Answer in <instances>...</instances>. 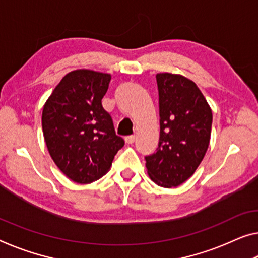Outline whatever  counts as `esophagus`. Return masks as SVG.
Returning a JSON list of instances; mask_svg holds the SVG:
<instances>
[{"instance_id":"obj_1","label":"esophagus","mask_w":258,"mask_h":258,"mask_svg":"<svg viewBox=\"0 0 258 258\" xmlns=\"http://www.w3.org/2000/svg\"><path fill=\"white\" fill-rule=\"evenodd\" d=\"M125 142L128 143V144H132V143H134L135 142V135H129V136H126Z\"/></svg>"}]
</instances>
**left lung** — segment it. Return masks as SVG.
Here are the masks:
<instances>
[{"label":"left lung","instance_id":"8db88e82","mask_svg":"<svg viewBox=\"0 0 258 258\" xmlns=\"http://www.w3.org/2000/svg\"><path fill=\"white\" fill-rule=\"evenodd\" d=\"M160 135L156 152L145 156L151 180L177 187L195 173L209 148L212 112L195 83L180 75L158 74Z\"/></svg>","mask_w":258,"mask_h":258}]
</instances>
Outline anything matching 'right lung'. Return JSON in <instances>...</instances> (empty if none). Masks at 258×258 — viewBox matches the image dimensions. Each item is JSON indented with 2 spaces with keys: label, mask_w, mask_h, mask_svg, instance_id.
Masks as SVG:
<instances>
[{
  "label": "right lung",
  "mask_w": 258,
  "mask_h": 258,
  "mask_svg": "<svg viewBox=\"0 0 258 258\" xmlns=\"http://www.w3.org/2000/svg\"><path fill=\"white\" fill-rule=\"evenodd\" d=\"M110 75L75 70L54 89L42 110V132L50 157L77 183H91L109 169L124 145L102 107Z\"/></svg>",
  "instance_id": "obj_1"
}]
</instances>
